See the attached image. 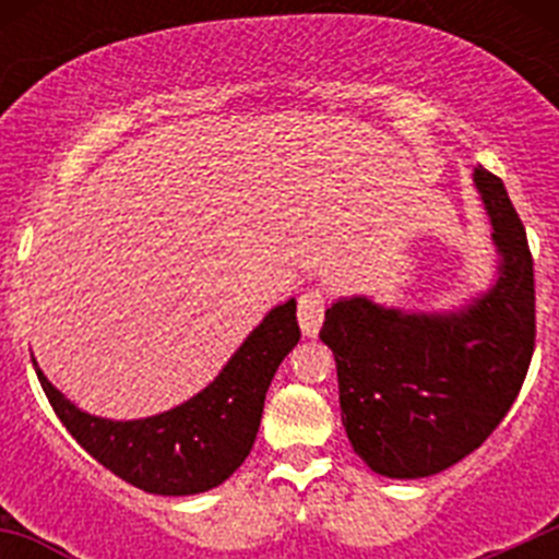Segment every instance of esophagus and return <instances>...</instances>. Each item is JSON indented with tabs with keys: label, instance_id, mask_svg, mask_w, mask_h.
Listing matches in <instances>:
<instances>
[{
	"label": "esophagus",
	"instance_id": "esophagus-1",
	"mask_svg": "<svg viewBox=\"0 0 559 559\" xmlns=\"http://www.w3.org/2000/svg\"><path fill=\"white\" fill-rule=\"evenodd\" d=\"M299 328L308 338H316L319 328L324 322V290L322 288H308L302 296H299Z\"/></svg>",
	"mask_w": 559,
	"mask_h": 559
}]
</instances>
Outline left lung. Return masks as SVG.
<instances>
[{
    "mask_svg": "<svg viewBox=\"0 0 559 559\" xmlns=\"http://www.w3.org/2000/svg\"><path fill=\"white\" fill-rule=\"evenodd\" d=\"M492 226L496 280L456 310L341 296L319 338L333 349L341 423L389 478H426L476 451L510 412L535 353V269L507 187L473 173Z\"/></svg>",
    "mask_w": 559,
    "mask_h": 559,
    "instance_id": "left-lung-1",
    "label": "left lung"
}]
</instances>
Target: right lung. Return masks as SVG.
I'll return each instance as SVG.
<instances>
[{
  "label": "right lung",
  "instance_id": "obj_1",
  "mask_svg": "<svg viewBox=\"0 0 559 559\" xmlns=\"http://www.w3.org/2000/svg\"><path fill=\"white\" fill-rule=\"evenodd\" d=\"M296 341V299H288L265 313L210 386L170 412L142 419L81 412L49 383L36 358L33 367L67 431L114 476L153 496H195L224 484L246 462L265 392Z\"/></svg>",
  "mask_w": 559,
  "mask_h": 559
}]
</instances>
